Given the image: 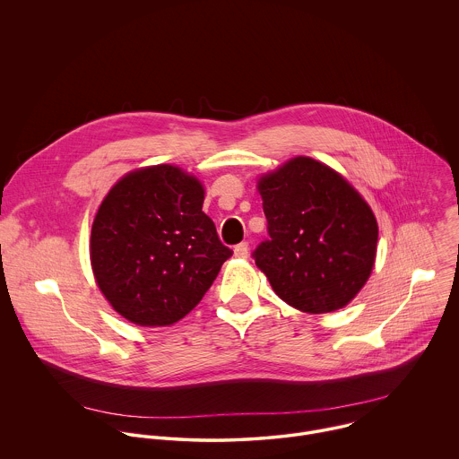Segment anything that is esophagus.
<instances>
[{
    "instance_id": "esophagus-1",
    "label": "esophagus",
    "mask_w": 459,
    "mask_h": 459,
    "mask_svg": "<svg viewBox=\"0 0 459 459\" xmlns=\"http://www.w3.org/2000/svg\"><path fill=\"white\" fill-rule=\"evenodd\" d=\"M235 256L237 258H247L249 256V244L247 242H242L238 246H235Z\"/></svg>"
}]
</instances>
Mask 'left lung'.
Returning <instances> with one entry per match:
<instances>
[{
	"instance_id": "1",
	"label": "left lung",
	"mask_w": 459,
	"mask_h": 459,
	"mask_svg": "<svg viewBox=\"0 0 459 459\" xmlns=\"http://www.w3.org/2000/svg\"><path fill=\"white\" fill-rule=\"evenodd\" d=\"M270 240L256 266L288 306L324 315L348 306L368 282L378 222L360 193L327 164L299 155L256 182Z\"/></svg>"
}]
</instances>
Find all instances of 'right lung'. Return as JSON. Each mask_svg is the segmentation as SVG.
I'll list each match as a JSON object with an SVG mask.
<instances>
[{"instance_id": "1", "label": "right lung", "mask_w": 459, "mask_h": 459, "mask_svg": "<svg viewBox=\"0 0 459 459\" xmlns=\"http://www.w3.org/2000/svg\"><path fill=\"white\" fill-rule=\"evenodd\" d=\"M201 180L173 164L124 175L91 224L90 262L109 306L139 327L189 315L233 251L201 210Z\"/></svg>"}]
</instances>
